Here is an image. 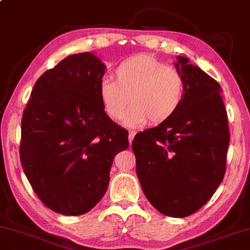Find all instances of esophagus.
Instances as JSON below:
<instances>
[{
    "mask_svg": "<svg viewBox=\"0 0 250 250\" xmlns=\"http://www.w3.org/2000/svg\"><path fill=\"white\" fill-rule=\"evenodd\" d=\"M136 136V132L135 131H129V144H130V146H131V144H132V140H133V137Z\"/></svg>",
    "mask_w": 250,
    "mask_h": 250,
    "instance_id": "1",
    "label": "esophagus"
}]
</instances>
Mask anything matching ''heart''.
<instances>
[{
    "mask_svg": "<svg viewBox=\"0 0 250 250\" xmlns=\"http://www.w3.org/2000/svg\"><path fill=\"white\" fill-rule=\"evenodd\" d=\"M115 81L103 78L99 96L113 121H121L131 104L125 124L141 126L169 121L184 101V78L176 69L154 56L139 54L122 61L114 70Z\"/></svg>",
    "mask_w": 250,
    "mask_h": 250,
    "instance_id": "heart-1",
    "label": "heart"
}]
</instances>
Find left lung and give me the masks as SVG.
Wrapping results in <instances>:
<instances>
[{"label":"left lung","mask_w":250,"mask_h":250,"mask_svg":"<svg viewBox=\"0 0 250 250\" xmlns=\"http://www.w3.org/2000/svg\"><path fill=\"white\" fill-rule=\"evenodd\" d=\"M185 95L174 118L137 133L136 172L147 200L161 213L184 218L202 208L221 184L230 133L217 81L177 56Z\"/></svg>","instance_id":"obj_1"}]
</instances>
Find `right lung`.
<instances>
[{"mask_svg":"<svg viewBox=\"0 0 250 250\" xmlns=\"http://www.w3.org/2000/svg\"><path fill=\"white\" fill-rule=\"evenodd\" d=\"M106 67L93 53L68 56L36 82L21 121L20 159L40 201L81 215L105 194L114 156L128 131L107 117L99 96Z\"/></svg>","mask_w":250,"mask_h":250,"instance_id":"1","label":"right lung"}]
</instances>
